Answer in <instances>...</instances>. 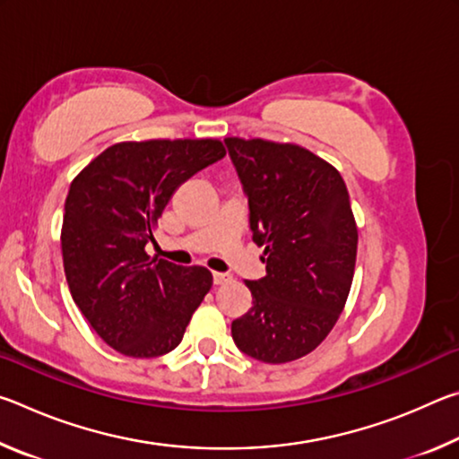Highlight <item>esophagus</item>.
<instances>
[{"label": "esophagus", "instance_id": "1", "mask_svg": "<svg viewBox=\"0 0 459 459\" xmlns=\"http://www.w3.org/2000/svg\"><path fill=\"white\" fill-rule=\"evenodd\" d=\"M212 281H214V285H224L230 281V277L227 273H212Z\"/></svg>", "mask_w": 459, "mask_h": 459}]
</instances>
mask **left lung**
<instances>
[{"label": "left lung", "mask_w": 459, "mask_h": 459, "mask_svg": "<svg viewBox=\"0 0 459 459\" xmlns=\"http://www.w3.org/2000/svg\"><path fill=\"white\" fill-rule=\"evenodd\" d=\"M248 196L253 240L267 275L245 281L253 307L232 340L267 364L298 360L322 344L351 293L359 229L336 168L306 147L227 137Z\"/></svg>", "instance_id": "left-lung-1"}]
</instances>
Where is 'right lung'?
I'll return each mask as SVG.
<instances>
[{
	"instance_id": "obj_1",
	"label": "right lung",
	"mask_w": 459,
	"mask_h": 459,
	"mask_svg": "<svg viewBox=\"0 0 459 459\" xmlns=\"http://www.w3.org/2000/svg\"><path fill=\"white\" fill-rule=\"evenodd\" d=\"M224 153L219 139L121 142L73 180L60 232L68 290L117 352L153 359L174 351L211 291V271L152 259L145 245L178 186Z\"/></svg>"
}]
</instances>
